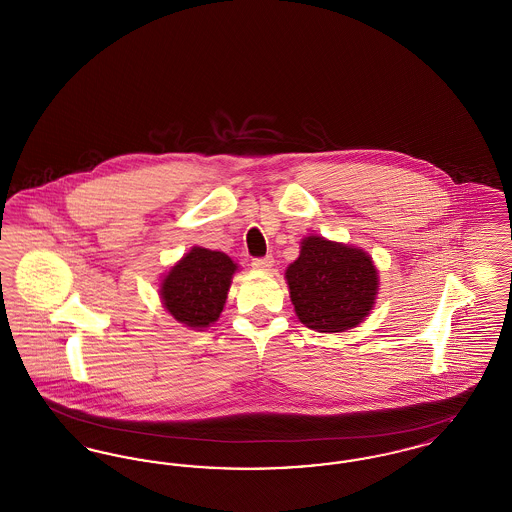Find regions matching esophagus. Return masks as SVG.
<instances>
[{
  "label": "esophagus",
  "mask_w": 512,
  "mask_h": 512,
  "mask_svg": "<svg viewBox=\"0 0 512 512\" xmlns=\"http://www.w3.org/2000/svg\"><path fill=\"white\" fill-rule=\"evenodd\" d=\"M274 265V259L268 255V257H261V259H253V263H251V267L255 268V270H270Z\"/></svg>",
  "instance_id": "esophagus-1"
}]
</instances>
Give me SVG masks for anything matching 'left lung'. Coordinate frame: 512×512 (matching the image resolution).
I'll use <instances>...</instances> for the list:
<instances>
[{
	"label": "left lung",
	"instance_id": "obj_1",
	"mask_svg": "<svg viewBox=\"0 0 512 512\" xmlns=\"http://www.w3.org/2000/svg\"><path fill=\"white\" fill-rule=\"evenodd\" d=\"M286 268L295 315L307 328L336 334L357 328L374 309L380 276L372 257L355 245L307 236Z\"/></svg>",
	"mask_w": 512,
	"mask_h": 512
}]
</instances>
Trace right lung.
Segmentation results:
<instances>
[{
	"label": "right lung",
	"mask_w": 512,
	"mask_h": 512,
	"mask_svg": "<svg viewBox=\"0 0 512 512\" xmlns=\"http://www.w3.org/2000/svg\"><path fill=\"white\" fill-rule=\"evenodd\" d=\"M238 270L226 253L194 245L161 276V303L178 324L205 330L219 320Z\"/></svg>",
	"instance_id": "right-lung-1"
}]
</instances>
